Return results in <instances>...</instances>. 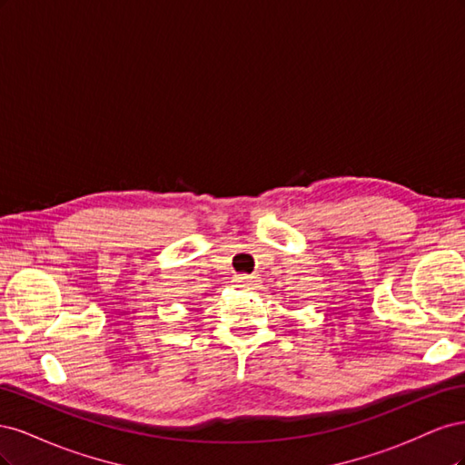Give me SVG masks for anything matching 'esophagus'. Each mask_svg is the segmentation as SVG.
Here are the masks:
<instances>
[{
	"mask_svg": "<svg viewBox=\"0 0 465 465\" xmlns=\"http://www.w3.org/2000/svg\"><path fill=\"white\" fill-rule=\"evenodd\" d=\"M234 283H236V287H241V289H256L260 285V279L250 277V275H236Z\"/></svg>",
	"mask_w": 465,
	"mask_h": 465,
	"instance_id": "34e87169",
	"label": "esophagus"
}]
</instances>
